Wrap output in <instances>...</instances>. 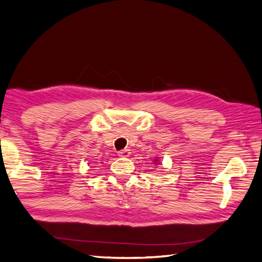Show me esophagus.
<instances>
[{
    "instance_id": "esophagus-1",
    "label": "esophagus",
    "mask_w": 262,
    "mask_h": 262,
    "mask_svg": "<svg viewBox=\"0 0 262 262\" xmlns=\"http://www.w3.org/2000/svg\"><path fill=\"white\" fill-rule=\"evenodd\" d=\"M119 157H129L130 156V150L129 149H123L118 151Z\"/></svg>"
}]
</instances>
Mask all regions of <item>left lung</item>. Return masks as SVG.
<instances>
[{
    "label": "left lung",
    "mask_w": 262,
    "mask_h": 262,
    "mask_svg": "<svg viewBox=\"0 0 262 262\" xmlns=\"http://www.w3.org/2000/svg\"><path fill=\"white\" fill-rule=\"evenodd\" d=\"M155 163H156V164L158 163V160H157V159H155Z\"/></svg>",
    "instance_id": "8db88e82"
}]
</instances>
